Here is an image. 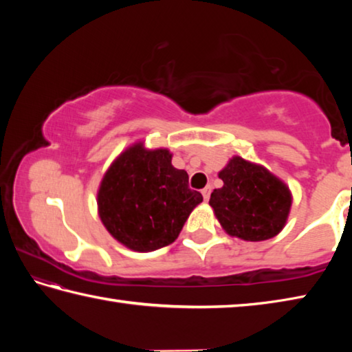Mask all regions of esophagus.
<instances>
[{
    "mask_svg": "<svg viewBox=\"0 0 352 352\" xmlns=\"http://www.w3.org/2000/svg\"><path fill=\"white\" fill-rule=\"evenodd\" d=\"M210 194H211V186H206L205 189H201V195H204L205 201L210 200Z\"/></svg>",
    "mask_w": 352,
    "mask_h": 352,
    "instance_id": "obj_1",
    "label": "esophagus"
}]
</instances>
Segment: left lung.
<instances>
[{"label": "left lung", "instance_id": "obj_1", "mask_svg": "<svg viewBox=\"0 0 352 352\" xmlns=\"http://www.w3.org/2000/svg\"><path fill=\"white\" fill-rule=\"evenodd\" d=\"M219 178L223 186L212 190L210 205L230 236L259 242L284 228L292 206L290 189L264 166L233 157Z\"/></svg>", "mask_w": 352, "mask_h": 352}]
</instances>
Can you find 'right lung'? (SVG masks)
<instances>
[{"mask_svg":"<svg viewBox=\"0 0 352 352\" xmlns=\"http://www.w3.org/2000/svg\"><path fill=\"white\" fill-rule=\"evenodd\" d=\"M168 148L135 142L111 163L98 190L107 231L133 252L147 253L174 242L189 214L204 201L189 189L188 174L172 166Z\"/></svg>","mask_w":352,"mask_h":352,"instance_id":"obj_1","label":"right lung"}]
</instances>
